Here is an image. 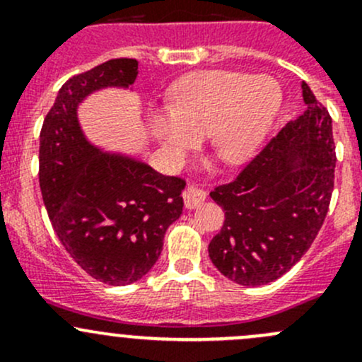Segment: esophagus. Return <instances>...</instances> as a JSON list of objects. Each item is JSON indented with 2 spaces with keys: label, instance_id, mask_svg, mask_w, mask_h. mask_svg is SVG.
Instances as JSON below:
<instances>
[{
  "label": "esophagus",
  "instance_id": "obj_1",
  "mask_svg": "<svg viewBox=\"0 0 362 362\" xmlns=\"http://www.w3.org/2000/svg\"><path fill=\"white\" fill-rule=\"evenodd\" d=\"M206 199V192L202 189H187L184 192V204L187 210H194V208L202 206V203Z\"/></svg>",
  "mask_w": 362,
  "mask_h": 362
}]
</instances>
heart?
Wrapping results in <instances>:
<instances>
[{
  "mask_svg": "<svg viewBox=\"0 0 362 362\" xmlns=\"http://www.w3.org/2000/svg\"><path fill=\"white\" fill-rule=\"evenodd\" d=\"M282 105V89L268 75L202 69L182 76L168 96V113L152 120V133L171 164L184 163L199 136L228 166L254 158Z\"/></svg>",
  "mask_w": 362,
  "mask_h": 362,
  "instance_id": "b5f03b06",
  "label": "heart"
}]
</instances>
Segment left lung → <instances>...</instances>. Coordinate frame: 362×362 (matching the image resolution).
Listing matches in <instances>:
<instances>
[{"mask_svg":"<svg viewBox=\"0 0 362 362\" xmlns=\"http://www.w3.org/2000/svg\"><path fill=\"white\" fill-rule=\"evenodd\" d=\"M301 89L306 110L235 180L210 192L226 221L208 254L240 286H266L289 272L319 235L329 208L337 166L333 124L305 82Z\"/></svg>","mask_w":362,"mask_h":362,"instance_id":"1","label":"left lung"}]
</instances>
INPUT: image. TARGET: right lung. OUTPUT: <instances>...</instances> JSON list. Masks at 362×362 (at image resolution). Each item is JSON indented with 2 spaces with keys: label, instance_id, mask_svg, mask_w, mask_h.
Here are the masks:
<instances>
[{
  "label": "right lung",
  "instance_id": "obj_1",
  "mask_svg": "<svg viewBox=\"0 0 362 362\" xmlns=\"http://www.w3.org/2000/svg\"><path fill=\"white\" fill-rule=\"evenodd\" d=\"M136 75V59H110L75 75L40 133V189L54 231L76 264L108 286H127L151 272L164 233L184 208L182 178L103 152L80 127L76 110L89 94L127 89Z\"/></svg>",
  "mask_w": 362,
  "mask_h": 362
}]
</instances>
